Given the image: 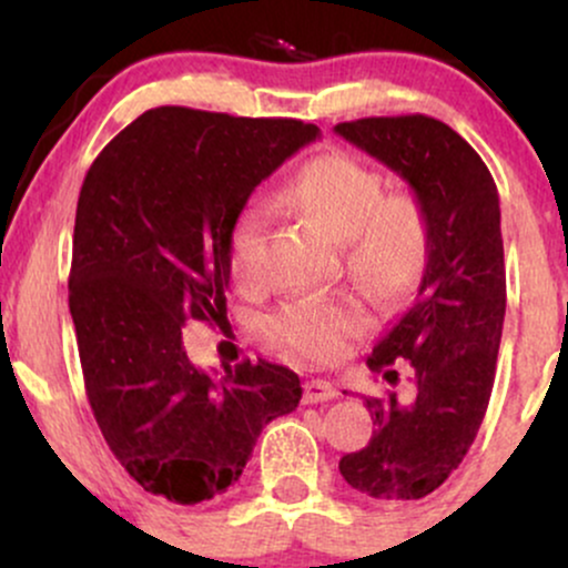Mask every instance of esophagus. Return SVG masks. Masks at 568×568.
I'll list each match as a JSON object with an SVG mask.
<instances>
[{"instance_id":"34e87169","label":"esophagus","mask_w":568,"mask_h":568,"mask_svg":"<svg viewBox=\"0 0 568 568\" xmlns=\"http://www.w3.org/2000/svg\"><path fill=\"white\" fill-rule=\"evenodd\" d=\"M338 395L336 384L325 382V379H310L304 382V403H323V400H334Z\"/></svg>"}]
</instances>
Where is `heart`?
Returning a JSON list of instances; mask_svg holds the SVG:
<instances>
[{
  "label": "heart",
  "mask_w": 568,
  "mask_h": 568,
  "mask_svg": "<svg viewBox=\"0 0 568 568\" xmlns=\"http://www.w3.org/2000/svg\"><path fill=\"white\" fill-rule=\"evenodd\" d=\"M296 207L334 240H347L352 275L382 296L408 291L427 258V216L414 194H382L379 173L349 154H323L283 189ZM266 213L247 205L230 234V270L237 283L256 285L264 275ZM363 328L355 306L336 298H293L270 321L272 336L312 361H334Z\"/></svg>",
  "instance_id": "b5f03b06"
}]
</instances>
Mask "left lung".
<instances>
[{
  "label": "left lung",
  "instance_id": "left-lung-1",
  "mask_svg": "<svg viewBox=\"0 0 568 568\" xmlns=\"http://www.w3.org/2000/svg\"><path fill=\"white\" fill-rule=\"evenodd\" d=\"M334 130L400 175L427 216L416 302L366 361L384 379L408 361L416 395L366 397L376 429L338 473L366 497L422 499L470 452L491 397L507 302L497 184L470 143L433 116H366Z\"/></svg>",
  "mask_w": 568,
  "mask_h": 568
}]
</instances>
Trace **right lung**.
Instances as JSON below:
<instances>
[{
  "mask_svg": "<svg viewBox=\"0 0 568 568\" xmlns=\"http://www.w3.org/2000/svg\"><path fill=\"white\" fill-rule=\"evenodd\" d=\"M315 139L321 128L302 120L160 106L84 175L69 310L90 408L143 491L213 499L243 475L262 429L302 400L298 376L277 363L194 366L181 331L226 321L234 219Z\"/></svg>",
  "mask_w": 568,
  "mask_h": 568,
  "instance_id": "1",
  "label": "right lung"
}]
</instances>
